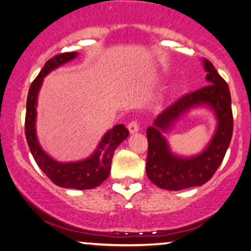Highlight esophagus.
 <instances>
[{
  "instance_id": "obj_1",
  "label": "esophagus",
  "mask_w": 251,
  "mask_h": 251,
  "mask_svg": "<svg viewBox=\"0 0 251 251\" xmlns=\"http://www.w3.org/2000/svg\"><path fill=\"white\" fill-rule=\"evenodd\" d=\"M128 129L132 134L137 133V132L139 131V124H138L137 120H132V122L128 124Z\"/></svg>"
}]
</instances>
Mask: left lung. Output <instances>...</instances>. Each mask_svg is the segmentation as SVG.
I'll list each match as a JSON object with an SVG mask.
<instances>
[{
  "label": "left lung",
  "mask_w": 251,
  "mask_h": 251,
  "mask_svg": "<svg viewBox=\"0 0 251 251\" xmlns=\"http://www.w3.org/2000/svg\"><path fill=\"white\" fill-rule=\"evenodd\" d=\"M204 68L208 73L205 79L209 85L179 98L157 117L153 126L146 129L149 142L146 174L150 180L160 189L179 191L205 184L220 168L231 142L234 118L229 86L209 60H204ZM200 104L211 107L218 117V131L212 143L205 151L196 157L174 156L160 131L165 130L188 109Z\"/></svg>",
  "instance_id": "1"
}]
</instances>
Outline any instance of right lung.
Returning <instances> with one entry per match:
<instances>
[{"label": "right lung", "instance_id": "1", "mask_svg": "<svg viewBox=\"0 0 251 251\" xmlns=\"http://www.w3.org/2000/svg\"><path fill=\"white\" fill-rule=\"evenodd\" d=\"M77 55L75 51L56 54L45 63L39 75L31 82L27 98V111H25V133L28 146L39 168L45 172L54 184L61 188L88 190L99 186L111 171L113 153L120 143L128 137V129L120 124L114 126L102 138L98 150L88 159L77 163H57L48 157L37 143L35 134L36 98L43 77L54 68L71 61Z\"/></svg>", "mask_w": 251, "mask_h": 251}]
</instances>
